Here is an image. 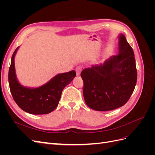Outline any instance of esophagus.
Segmentation results:
<instances>
[{
    "instance_id": "1",
    "label": "esophagus",
    "mask_w": 155,
    "mask_h": 155,
    "mask_svg": "<svg viewBox=\"0 0 155 155\" xmlns=\"http://www.w3.org/2000/svg\"><path fill=\"white\" fill-rule=\"evenodd\" d=\"M81 70H82V67L81 66H78L76 68V75L77 76H79L81 74Z\"/></svg>"
}]
</instances>
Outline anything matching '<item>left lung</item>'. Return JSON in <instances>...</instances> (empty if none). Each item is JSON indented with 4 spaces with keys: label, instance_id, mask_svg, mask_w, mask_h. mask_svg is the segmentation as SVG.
I'll return each instance as SVG.
<instances>
[{
    "label": "left lung",
    "instance_id": "8db88e82",
    "mask_svg": "<svg viewBox=\"0 0 155 155\" xmlns=\"http://www.w3.org/2000/svg\"><path fill=\"white\" fill-rule=\"evenodd\" d=\"M81 76L84 99L91 109L108 111L125 105L137 80L134 51L125 35L118 36V54L83 70Z\"/></svg>",
    "mask_w": 155,
    "mask_h": 155
}]
</instances>
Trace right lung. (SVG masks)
<instances>
[{
	"label": "right lung",
	"mask_w": 155,
	"mask_h": 155,
	"mask_svg": "<svg viewBox=\"0 0 155 155\" xmlns=\"http://www.w3.org/2000/svg\"><path fill=\"white\" fill-rule=\"evenodd\" d=\"M19 46L14 51L8 72V81L12 95L22 110L31 114H46L52 112L59 104L64 88L76 77V72L56 75L39 87L22 85L18 81L15 67V56Z\"/></svg>",
	"instance_id": "right-lung-1"
}]
</instances>
